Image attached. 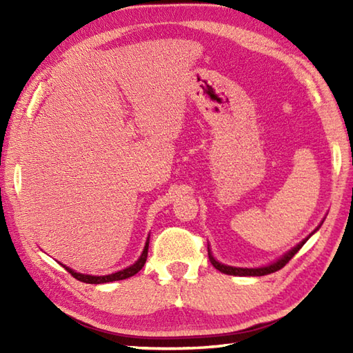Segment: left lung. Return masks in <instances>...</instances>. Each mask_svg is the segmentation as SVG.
Here are the masks:
<instances>
[{
  "instance_id": "8db88e82",
  "label": "left lung",
  "mask_w": 353,
  "mask_h": 353,
  "mask_svg": "<svg viewBox=\"0 0 353 353\" xmlns=\"http://www.w3.org/2000/svg\"><path fill=\"white\" fill-rule=\"evenodd\" d=\"M323 221L325 220H321V223L319 224V226L314 229L311 234L306 236L303 241H301L297 245H294L292 247V249L290 250V252H287L285 254H282V256L279 258V259H276L274 262H272V264H268V265H262V267H253V268H243V267H232V265H226V264H221V262H219L216 261L215 258H214V254H212V252H211V249H209V245H208V254H209V261H211V264L216 268V270H220L221 273H224V274H230V276H265V274H270V273H274V272H277V270H281L282 267H285V264H287V262L294 256V254L302 249V245L308 241V239L316 234V232L320 229V226L321 224H323Z\"/></svg>"
}]
</instances>
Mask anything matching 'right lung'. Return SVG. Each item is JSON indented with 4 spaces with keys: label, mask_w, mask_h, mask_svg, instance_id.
<instances>
[{
    "label": "right lung",
    "mask_w": 353,
    "mask_h": 353,
    "mask_svg": "<svg viewBox=\"0 0 353 353\" xmlns=\"http://www.w3.org/2000/svg\"><path fill=\"white\" fill-rule=\"evenodd\" d=\"M148 243H150V235L147 236V241H145V245L144 249H142V253L141 256L138 258V261L134 262V264H132L130 267H127L124 270H119V272L117 273H112V274H104V276H92V274H85V273H77L76 270H72L70 267L63 265L65 270H68V272L71 273V276L76 277L77 281L80 282H86V283H108V282H114V281H123V279H129V277L137 274L139 270L144 267L145 261H147V254H148Z\"/></svg>",
    "instance_id": "add662e5"
}]
</instances>
